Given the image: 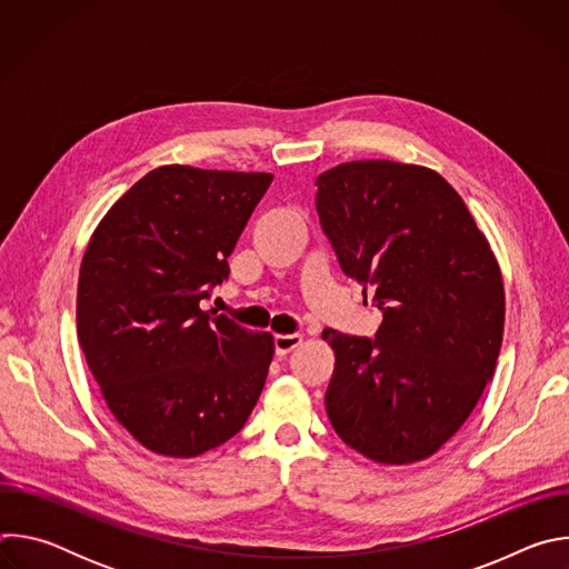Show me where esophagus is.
<instances>
[{"instance_id":"esophagus-1","label":"esophagus","mask_w":569,"mask_h":569,"mask_svg":"<svg viewBox=\"0 0 569 569\" xmlns=\"http://www.w3.org/2000/svg\"><path fill=\"white\" fill-rule=\"evenodd\" d=\"M303 336L301 333H288V336H277L274 338V349H277V356H288L292 349H297L301 345Z\"/></svg>"}]
</instances>
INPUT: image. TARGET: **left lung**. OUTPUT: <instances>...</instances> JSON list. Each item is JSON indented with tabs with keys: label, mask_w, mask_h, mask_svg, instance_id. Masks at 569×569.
<instances>
[{
	"label": "left lung",
	"mask_w": 569,
	"mask_h": 569,
	"mask_svg": "<svg viewBox=\"0 0 569 569\" xmlns=\"http://www.w3.org/2000/svg\"><path fill=\"white\" fill-rule=\"evenodd\" d=\"M340 268L373 292V340L323 329L336 353L327 415L376 463L432 457L493 378L505 333L498 259L461 196L432 169L345 161L317 178Z\"/></svg>",
	"instance_id": "obj_1"
}]
</instances>
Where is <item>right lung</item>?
Here are the masks:
<instances>
[{"mask_svg":"<svg viewBox=\"0 0 569 569\" xmlns=\"http://www.w3.org/2000/svg\"><path fill=\"white\" fill-rule=\"evenodd\" d=\"M272 173L167 164L103 216L83 254L78 342L112 417L146 450L189 459L246 426L274 356L254 333L200 301Z\"/></svg>","mask_w":569,"mask_h":569,"instance_id":"right-lung-1","label":"right lung"}]
</instances>
